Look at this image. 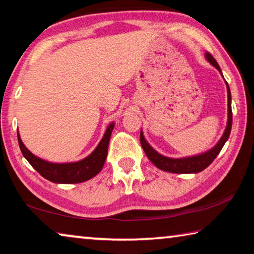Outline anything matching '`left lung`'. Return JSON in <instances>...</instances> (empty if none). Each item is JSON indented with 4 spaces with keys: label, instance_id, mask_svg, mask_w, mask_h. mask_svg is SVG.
<instances>
[{
    "label": "left lung",
    "instance_id": "8db88e82",
    "mask_svg": "<svg viewBox=\"0 0 254 254\" xmlns=\"http://www.w3.org/2000/svg\"><path fill=\"white\" fill-rule=\"evenodd\" d=\"M206 59L208 62L212 64L217 70L221 73V70L218 65V63L216 62V60L212 58L210 53H206ZM223 75V74H221ZM227 87V98H228V120H227V126L225 128V132L223 136H221L218 143L216 146L208 150L203 154L191 156V157H184V158H170V157H165L157 152L150 144H149L146 139H144L142 131L140 132V142L143 148V151L146 152L149 160L155 165L156 167H158L159 170L170 172V173H176V174H190V173H199L203 171L204 168H207L210 165L214 159L221 150V148L224 147L225 142L227 141L229 134H231V128H232V122H233V114H232V97H231V90H229V86L226 82Z\"/></svg>",
    "mask_w": 254,
    "mask_h": 254
}]
</instances>
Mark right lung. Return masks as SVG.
<instances>
[{
  "label": "right lung",
  "mask_w": 254,
  "mask_h": 254,
  "mask_svg": "<svg viewBox=\"0 0 254 254\" xmlns=\"http://www.w3.org/2000/svg\"><path fill=\"white\" fill-rule=\"evenodd\" d=\"M113 128H114V123H111L110 126H108L103 139L100 140L97 148H96L89 156L86 157V158L75 163L55 164L46 162V160H44L42 158H38V157L31 154V152L26 148L25 144L22 143L21 139H20L19 133L18 142L23 157H25L31 166H33L43 178H45L46 180L51 181V182L53 183H81L84 182V181L92 179L102 171L107 157L108 143H110Z\"/></svg>",
  "instance_id": "add662e5"
}]
</instances>
